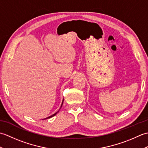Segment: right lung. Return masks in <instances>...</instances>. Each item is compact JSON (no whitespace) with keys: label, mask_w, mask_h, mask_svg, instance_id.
Listing matches in <instances>:
<instances>
[{"label":"right lung","mask_w":148,"mask_h":148,"mask_svg":"<svg viewBox=\"0 0 148 148\" xmlns=\"http://www.w3.org/2000/svg\"><path fill=\"white\" fill-rule=\"evenodd\" d=\"M63 102H64V99H63V101H62V105H61V107H60V109H61V108H62V104H63ZM60 109L58 110V111L56 112H55V114H52L51 116H49V117H48V118H45V119H48V118H51V117H53V116H55L56 114H57V113L58 112V111H60Z\"/></svg>","instance_id":"obj_1"}]
</instances>
